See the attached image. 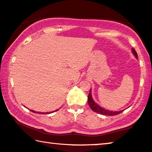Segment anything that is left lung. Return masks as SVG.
<instances>
[{"label": "left lung", "instance_id": "obj_1", "mask_svg": "<svg viewBox=\"0 0 152 152\" xmlns=\"http://www.w3.org/2000/svg\"><path fill=\"white\" fill-rule=\"evenodd\" d=\"M132 53L134 55V56L136 57L137 58H138V56H137V53L136 52V51L134 50V49H132ZM88 103L89 104L90 107L91 108V109L93 111L96 112V113L101 114V115H109V116H112V115H118L122 113V111H124V110L122 111H110V110H107V109H105L104 108H102L100 106H99V104L94 101V100L92 99V93H91V89L90 91L89 94H88Z\"/></svg>", "mask_w": 152, "mask_h": 152}]
</instances>
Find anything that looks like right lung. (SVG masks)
Returning a JSON list of instances; mask_svg holds the SVG:
<instances>
[{
  "instance_id": "1",
  "label": "right lung",
  "mask_w": 152,
  "mask_h": 152,
  "mask_svg": "<svg viewBox=\"0 0 152 152\" xmlns=\"http://www.w3.org/2000/svg\"><path fill=\"white\" fill-rule=\"evenodd\" d=\"M25 107V106H24ZM32 112H34V113H40V114H50V113H53V112H55V111H58V109H57V110H56V111H51V112H45V113H43V112H37V111H32V110H30Z\"/></svg>"
}]
</instances>
